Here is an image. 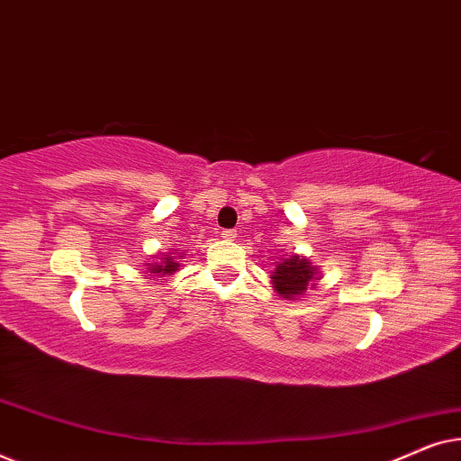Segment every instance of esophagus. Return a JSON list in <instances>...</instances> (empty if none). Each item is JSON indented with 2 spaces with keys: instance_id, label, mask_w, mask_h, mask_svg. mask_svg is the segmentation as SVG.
<instances>
[{
  "instance_id": "34e87169",
  "label": "esophagus",
  "mask_w": 461,
  "mask_h": 461,
  "mask_svg": "<svg viewBox=\"0 0 461 461\" xmlns=\"http://www.w3.org/2000/svg\"><path fill=\"white\" fill-rule=\"evenodd\" d=\"M222 237L226 239V241H235L237 230H235V229H224V230H222Z\"/></svg>"
}]
</instances>
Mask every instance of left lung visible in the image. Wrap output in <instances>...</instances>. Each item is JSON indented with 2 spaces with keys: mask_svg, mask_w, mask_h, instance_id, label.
<instances>
[{
  "mask_svg": "<svg viewBox=\"0 0 461 461\" xmlns=\"http://www.w3.org/2000/svg\"><path fill=\"white\" fill-rule=\"evenodd\" d=\"M314 270L317 268L311 267V262L304 260V258L292 256L281 264H276L270 279H273L276 294L283 295V298L295 300L300 294L306 292L308 281L314 279Z\"/></svg>",
  "mask_w": 461,
  "mask_h": 461,
  "instance_id": "left-lung-1",
  "label": "left lung"
}]
</instances>
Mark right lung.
I'll use <instances>...</instances> for the list:
<instances>
[{
	"instance_id": "1",
	"label": "right lung",
	"mask_w": 461,
	"mask_h": 461,
	"mask_svg": "<svg viewBox=\"0 0 461 461\" xmlns=\"http://www.w3.org/2000/svg\"><path fill=\"white\" fill-rule=\"evenodd\" d=\"M178 267H180V264L176 262V258L167 256V258H163L161 262L153 264V267H150L149 270H150V273H153V275L159 276V275H167V273L172 275V273H176V270H178Z\"/></svg>"
}]
</instances>
